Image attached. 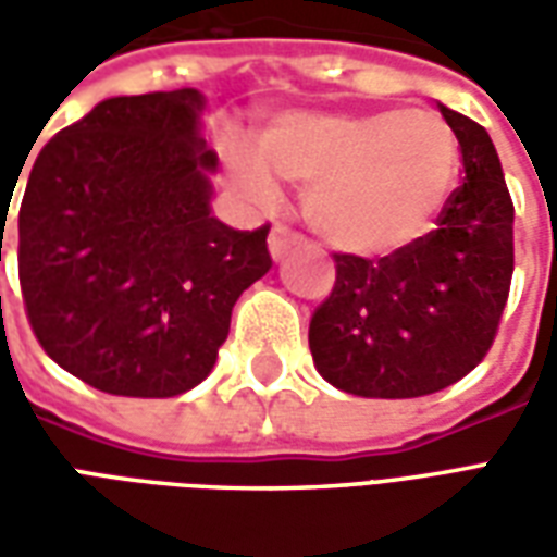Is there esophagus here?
Returning a JSON list of instances; mask_svg holds the SVG:
<instances>
[{"label": "esophagus", "instance_id": "esophagus-1", "mask_svg": "<svg viewBox=\"0 0 557 557\" xmlns=\"http://www.w3.org/2000/svg\"><path fill=\"white\" fill-rule=\"evenodd\" d=\"M295 244H301V235L286 230L283 223H274V230H271V235H268V250H271V256H274V259H283Z\"/></svg>", "mask_w": 557, "mask_h": 557}]
</instances>
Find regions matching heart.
Returning <instances> with one entry per match:
<instances>
[{"label":"heart","mask_w":557,"mask_h":557,"mask_svg":"<svg viewBox=\"0 0 557 557\" xmlns=\"http://www.w3.org/2000/svg\"><path fill=\"white\" fill-rule=\"evenodd\" d=\"M232 178L274 202V175L310 182L304 214L349 253H391L432 230L459 178L454 127L432 110L286 113L259 134V151L226 143Z\"/></svg>","instance_id":"obj_1"}]
</instances>
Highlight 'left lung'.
<instances>
[{"label": "left lung", "instance_id": "8db88e82", "mask_svg": "<svg viewBox=\"0 0 557 557\" xmlns=\"http://www.w3.org/2000/svg\"><path fill=\"white\" fill-rule=\"evenodd\" d=\"M462 151V184L435 230L382 259L334 253L337 280L310 319L315 370L346 394L411 399L478 367L513 277V199L490 134L438 103Z\"/></svg>", "mask_w": 557, "mask_h": 557}]
</instances>
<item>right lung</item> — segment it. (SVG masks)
<instances>
[{
	"instance_id": "add662e5",
	"label": "right lung",
	"mask_w": 557,
	"mask_h": 557,
	"mask_svg": "<svg viewBox=\"0 0 557 557\" xmlns=\"http://www.w3.org/2000/svg\"><path fill=\"white\" fill-rule=\"evenodd\" d=\"M199 113L196 89L110 98L32 163L17 220L26 319L62 370L103 394L199 385L238 295L271 268L268 223L238 232L211 218L218 154Z\"/></svg>"
}]
</instances>
